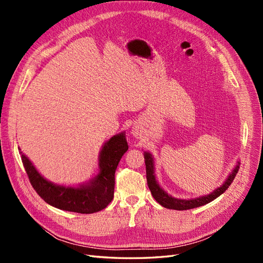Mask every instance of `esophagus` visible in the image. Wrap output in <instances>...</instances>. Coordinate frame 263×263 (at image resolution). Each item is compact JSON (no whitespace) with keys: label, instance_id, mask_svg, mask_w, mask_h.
<instances>
[{"label":"esophagus","instance_id":"34e87169","mask_svg":"<svg viewBox=\"0 0 263 263\" xmlns=\"http://www.w3.org/2000/svg\"><path fill=\"white\" fill-rule=\"evenodd\" d=\"M132 132H133V134L135 135V136H139V130H138L137 127H133Z\"/></svg>","mask_w":263,"mask_h":263}]
</instances>
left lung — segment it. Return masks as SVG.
<instances>
[{
    "instance_id": "1",
    "label": "left lung",
    "mask_w": 263,
    "mask_h": 263,
    "mask_svg": "<svg viewBox=\"0 0 263 263\" xmlns=\"http://www.w3.org/2000/svg\"><path fill=\"white\" fill-rule=\"evenodd\" d=\"M144 157H145L146 173H147L146 178H147V183H148L151 194H153L155 200L159 204L162 205L163 208L170 209V210H177V211H185V210L195 209V208H198V206H203L205 204L214 201L215 198H217L229 187V185L233 183L236 174L238 173V170H239V163H238L234 168L233 172L229 174L226 181L222 183V185L217 187L216 190H214L211 194L204 195L201 197H196V198H191V200H182V198L172 197L171 195L164 192L156 180L155 162H154L153 156L146 151V153H144Z\"/></svg>"
}]
</instances>
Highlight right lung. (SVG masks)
Wrapping results in <instances>:
<instances>
[{"instance_id":"add662e5","label":"right lung","mask_w":263,"mask_h":263,"mask_svg":"<svg viewBox=\"0 0 263 263\" xmlns=\"http://www.w3.org/2000/svg\"><path fill=\"white\" fill-rule=\"evenodd\" d=\"M128 149L125 133L117 134L102 147L99 157L100 172L90 182L74 186L58 185L46 180L29 159L22 154V161L30 184L43 200L55 209L92 214L104 210L114 197L115 171L123 155Z\"/></svg>"}]
</instances>
